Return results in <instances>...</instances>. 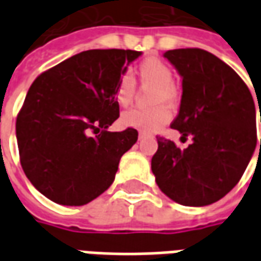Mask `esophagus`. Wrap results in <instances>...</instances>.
I'll use <instances>...</instances> for the list:
<instances>
[{"label":"esophagus","mask_w":261,"mask_h":261,"mask_svg":"<svg viewBox=\"0 0 261 261\" xmlns=\"http://www.w3.org/2000/svg\"><path fill=\"white\" fill-rule=\"evenodd\" d=\"M147 137H151V134L144 133V131H140V133H138V138H140V140H144V138H147Z\"/></svg>","instance_id":"esophagus-1"}]
</instances>
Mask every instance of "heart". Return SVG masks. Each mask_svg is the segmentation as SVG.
<instances>
[{
  "mask_svg": "<svg viewBox=\"0 0 261 261\" xmlns=\"http://www.w3.org/2000/svg\"><path fill=\"white\" fill-rule=\"evenodd\" d=\"M137 76L141 85L153 86L151 105L155 108L133 109L121 116V123L125 127L137 128L144 133H152L164 127L172 117L170 110L164 105L176 106L180 97V91L173 82V71L165 61L159 59H145L137 67ZM136 95V81L130 75H121L116 85L114 96L121 108L130 106Z\"/></svg>",
  "mask_w": 261,
  "mask_h": 261,
  "instance_id": "heart-1",
  "label": "heart"
}]
</instances>
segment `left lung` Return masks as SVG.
I'll return each instance as SVG.
<instances>
[{
  "mask_svg": "<svg viewBox=\"0 0 261 261\" xmlns=\"http://www.w3.org/2000/svg\"><path fill=\"white\" fill-rule=\"evenodd\" d=\"M164 56L183 78L180 110L170 127L193 142L180 149L158 136L151 169L159 189L173 201L208 205L238 185L254 152L252 93L229 65L202 48H176Z\"/></svg>",
  "mask_w": 261,
  "mask_h": 261,
  "instance_id": "obj_1",
  "label": "left lung"
}]
</instances>
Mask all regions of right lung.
Segmentation results:
<instances>
[{"mask_svg": "<svg viewBox=\"0 0 261 261\" xmlns=\"http://www.w3.org/2000/svg\"><path fill=\"white\" fill-rule=\"evenodd\" d=\"M138 56L88 50L33 81L16 117V140L26 177L48 200L84 205L113 183L120 158L138 138L131 127L108 131L120 116L114 92Z\"/></svg>", "mask_w": 261, "mask_h": 261, "instance_id": "right-lung-1", "label": "right lung"}]
</instances>
